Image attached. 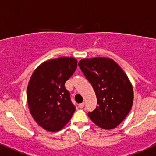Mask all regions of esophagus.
Here are the masks:
<instances>
[{
    "mask_svg": "<svg viewBox=\"0 0 156 156\" xmlns=\"http://www.w3.org/2000/svg\"><path fill=\"white\" fill-rule=\"evenodd\" d=\"M84 103H81V104H79V105H78V107H80V108H83L84 107Z\"/></svg>",
    "mask_w": 156,
    "mask_h": 156,
    "instance_id": "obj_1",
    "label": "esophagus"
}]
</instances>
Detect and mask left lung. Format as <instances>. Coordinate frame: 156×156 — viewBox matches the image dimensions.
Returning a JSON list of instances; mask_svg holds the SVG:
<instances>
[{
	"label": "left lung",
	"mask_w": 156,
	"mask_h": 156,
	"mask_svg": "<svg viewBox=\"0 0 156 156\" xmlns=\"http://www.w3.org/2000/svg\"><path fill=\"white\" fill-rule=\"evenodd\" d=\"M78 66L98 100L96 109L87 115L99 127L114 129L126 118L133 102V89L127 75L110 58H84Z\"/></svg>",
	"instance_id": "left-lung-1"
}]
</instances>
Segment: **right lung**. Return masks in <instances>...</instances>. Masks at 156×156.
Segmentation results:
<instances>
[{"instance_id":"add662e5","label":"right lung","mask_w":156,"mask_h":156,"mask_svg":"<svg viewBox=\"0 0 156 156\" xmlns=\"http://www.w3.org/2000/svg\"><path fill=\"white\" fill-rule=\"evenodd\" d=\"M77 62L73 57L52 58L38 66L30 78L29 109L35 121L46 130H61L75 112L65 83L76 70Z\"/></svg>"}]
</instances>
